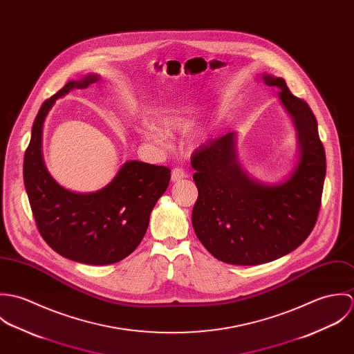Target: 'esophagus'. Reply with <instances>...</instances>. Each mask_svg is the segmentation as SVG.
Instances as JSON below:
<instances>
[{
	"mask_svg": "<svg viewBox=\"0 0 354 354\" xmlns=\"http://www.w3.org/2000/svg\"><path fill=\"white\" fill-rule=\"evenodd\" d=\"M185 177H188V174L183 167H174L173 169V171H171V181L173 183L180 181L181 178H185Z\"/></svg>",
	"mask_w": 354,
	"mask_h": 354,
	"instance_id": "34e87169",
	"label": "esophagus"
}]
</instances>
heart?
Segmentation results:
<instances>
[{
    "label": "heart",
    "instance_id": "heart-1",
    "mask_svg": "<svg viewBox=\"0 0 354 354\" xmlns=\"http://www.w3.org/2000/svg\"><path fill=\"white\" fill-rule=\"evenodd\" d=\"M159 125L162 127L163 132H167V133H171L174 131H183L185 128H188L189 125V120L188 117L185 115L184 111H170V113H166L163 115L159 117ZM162 131L156 129V128H147L143 133H145V138L153 140V142H158V143H163L165 139H166V135L163 133Z\"/></svg>",
    "mask_w": 354,
    "mask_h": 354
}]
</instances>
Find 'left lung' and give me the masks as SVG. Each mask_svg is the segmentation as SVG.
Returning a JSON list of instances; mask_svg holds the SVG:
<instances>
[{"label": "left lung", "instance_id": "obj_1", "mask_svg": "<svg viewBox=\"0 0 354 354\" xmlns=\"http://www.w3.org/2000/svg\"><path fill=\"white\" fill-rule=\"evenodd\" d=\"M278 87L292 115L300 160L285 183L264 185L250 178L236 155V133L208 140L192 153L199 196L192 225L204 248L221 261L254 266L299 248L317 221L326 177V152L309 104L292 94L282 77L263 76Z\"/></svg>", "mask_w": 354, "mask_h": 354}]
</instances>
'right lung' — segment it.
Returning a JSON list of instances; mask_svg holds the SVG:
<instances>
[{
	"mask_svg": "<svg viewBox=\"0 0 354 354\" xmlns=\"http://www.w3.org/2000/svg\"><path fill=\"white\" fill-rule=\"evenodd\" d=\"M95 82V75L68 82L42 103L24 153L23 177L37 227L51 250L79 263L104 266L125 259L142 243L152 208L169 185L170 169L129 160L110 184L87 195L51 178L41 151L44 121L55 100Z\"/></svg>",
	"mask_w": 354,
	"mask_h": 354,
	"instance_id": "add662e5",
	"label": "right lung"
}]
</instances>
